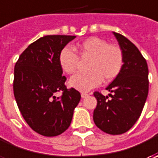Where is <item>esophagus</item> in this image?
I'll return each mask as SVG.
<instances>
[{"instance_id":"34e87169","label":"esophagus","mask_w":158,"mask_h":158,"mask_svg":"<svg viewBox=\"0 0 158 158\" xmlns=\"http://www.w3.org/2000/svg\"><path fill=\"white\" fill-rule=\"evenodd\" d=\"M81 96H82V98H84L88 97V94H87V93H85V92H82V94H81Z\"/></svg>"}]
</instances>
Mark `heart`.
I'll return each instance as SVG.
<instances>
[{
    "mask_svg": "<svg viewBox=\"0 0 158 158\" xmlns=\"http://www.w3.org/2000/svg\"><path fill=\"white\" fill-rule=\"evenodd\" d=\"M82 58H89L87 73H79L69 80V85L80 91H88L98 86L101 82H110L116 79L124 65V54L121 48L110 45L106 40L91 37L76 48ZM58 61L60 69L67 74L76 70L79 58L75 50L69 46L60 51Z\"/></svg>",
    "mask_w": 158,
    "mask_h": 158,
    "instance_id": "heart-1",
    "label": "heart"
}]
</instances>
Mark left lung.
Here are the masks:
<instances>
[{
    "instance_id": "obj_1",
    "label": "left lung",
    "mask_w": 158,
    "mask_h": 158,
    "mask_svg": "<svg viewBox=\"0 0 158 158\" xmlns=\"http://www.w3.org/2000/svg\"><path fill=\"white\" fill-rule=\"evenodd\" d=\"M124 54L119 76L106 89L109 96L95 91L98 100L93 112L96 126L106 134L121 135L128 131L139 118L149 92V69L146 60L130 40L113 32Z\"/></svg>"
}]
</instances>
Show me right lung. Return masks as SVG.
Masks as SVG:
<instances>
[{
	"mask_svg": "<svg viewBox=\"0 0 158 158\" xmlns=\"http://www.w3.org/2000/svg\"><path fill=\"white\" fill-rule=\"evenodd\" d=\"M76 36L47 35L22 52L14 69L13 89L19 111L31 128L44 136L67 130L81 94L67 89L58 61L60 51ZM56 92L62 96L56 98Z\"/></svg>",
	"mask_w": 158,
	"mask_h": 158,
	"instance_id": "add662e5",
	"label": "right lung"
}]
</instances>
